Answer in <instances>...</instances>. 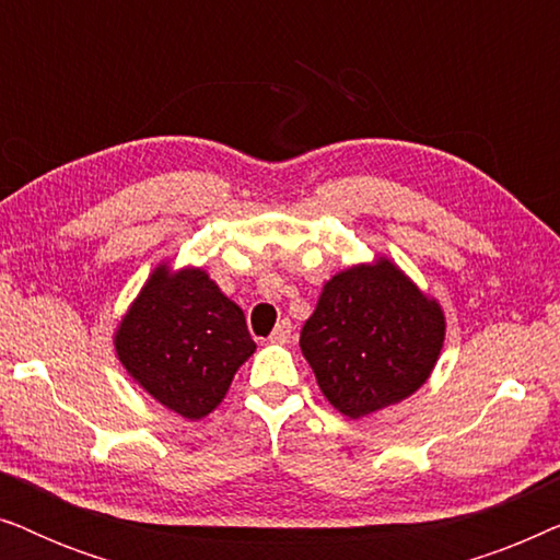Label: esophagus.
<instances>
[{"mask_svg": "<svg viewBox=\"0 0 560 560\" xmlns=\"http://www.w3.org/2000/svg\"><path fill=\"white\" fill-rule=\"evenodd\" d=\"M293 339V324L290 320H280L278 326H275V331L270 334V341L272 343H288Z\"/></svg>", "mask_w": 560, "mask_h": 560, "instance_id": "1", "label": "esophagus"}]
</instances>
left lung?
<instances>
[{"label":"left lung","instance_id":"left-lung-1","mask_svg":"<svg viewBox=\"0 0 560 560\" xmlns=\"http://www.w3.org/2000/svg\"><path fill=\"white\" fill-rule=\"evenodd\" d=\"M443 336L439 301L380 257L326 282L301 331V351L326 400L357 420L423 387Z\"/></svg>","mask_w":560,"mask_h":560}]
</instances>
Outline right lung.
I'll return each instance as SVG.
<instances>
[{"label":"right lung","instance_id":"1","mask_svg":"<svg viewBox=\"0 0 560 560\" xmlns=\"http://www.w3.org/2000/svg\"><path fill=\"white\" fill-rule=\"evenodd\" d=\"M114 349L144 393L198 420L224 400L236 370L257 347L242 308L209 275L160 265L117 326Z\"/></svg>","mask_w":560,"mask_h":560}]
</instances>
